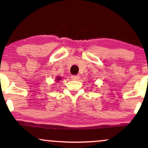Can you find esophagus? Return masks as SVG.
I'll return each mask as SVG.
<instances>
[{
    "instance_id": "esophagus-1",
    "label": "esophagus",
    "mask_w": 148,
    "mask_h": 148,
    "mask_svg": "<svg viewBox=\"0 0 148 148\" xmlns=\"http://www.w3.org/2000/svg\"><path fill=\"white\" fill-rule=\"evenodd\" d=\"M80 78V76L79 75H73L72 76V79L73 80H76V81H77V80H79Z\"/></svg>"
}]
</instances>
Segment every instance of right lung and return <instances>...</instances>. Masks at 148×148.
I'll return each mask as SVG.
<instances>
[{"label": "right lung", "mask_w": 148, "mask_h": 148, "mask_svg": "<svg viewBox=\"0 0 148 148\" xmlns=\"http://www.w3.org/2000/svg\"><path fill=\"white\" fill-rule=\"evenodd\" d=\"M61 79H62V77H60V76H57L56 79V82H59Z\"/></svg>", "instance_id": "1"}]
</instances>
